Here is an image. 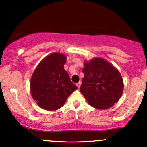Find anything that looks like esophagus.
<instances>
[{"mask_svg":"<svg viewBox=\"0 0 147 147\" xmlns=\"http://www.w3.org/2000/svg\"><path fill=\"white\" fill-rule=\"evenodd\" d=\"M81 84H82V83H81V82H79L78 83H77V84H76V85H77V86L78 87V88H80Z\"/></svg>","mask_w":147,"mask_h":147,"instance_id":"1","label":"esophagus"}]
</instances>
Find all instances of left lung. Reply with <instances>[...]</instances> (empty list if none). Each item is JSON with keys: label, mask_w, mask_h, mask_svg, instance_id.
Listing matches in <instances>:
<instances>
[{"label": "left lung", "mask_w": 147, "mask_h": 147, "mask_svg": "<svg viewBox=\"0 0 147 147\" xmlns=\"http://www.w3.org/2000/svg\"><path fill=\"white\" fill-rule=\"evenodd\" d=\"M84 77L80 91L92 107L106 109L119 100L124 84L120 73L113 65L102 58L84 63Z\"/></svg>", "instance_id": "obj_1"}]
</instances>
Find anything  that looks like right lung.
I'll list each match as a JSON object with an SVG mask.
<instances>
[{
    "mask_svg": "<svg viewBox=\"0 0 147 147\" xmlns=\"http://www.w3.org/2000/svg\"><path fill=\"white\" fill-rule=\"evenodd\" d=\"M66 57L54 52L40 62L30 82V90L34 100L45 110L60 109L77 87L71 82L63 65Z\"/></svg>",
    "mask_w": 147,
    "mask_h": 147,
    "instance_id": "1",
    "label": "right lung"
}]
</instances>
